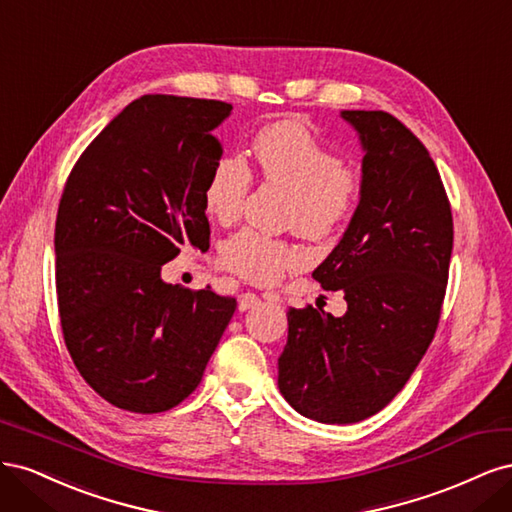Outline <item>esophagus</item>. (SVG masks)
Segmentation results:
<instances>
[{"instance_id": "34e87169", "label": "esophagus", "mask_w": 512, "mask_h": 512, "mask_svg": "<svg viewBox=\"0 0 512 512\" xmlns=\"http://www.w3.org/2000/svg\"><path fill=\"white\" fill-rule=\"evenodd\" d=\"M260 303V297L256 292H252V290H247V292H243L241 297H239V312H247V309H252V307H256Z\"/></svg>"}]
</instances>
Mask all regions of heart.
Here are the masks:
<instances>
[{"label":"heart","mask_w":512,"mask_h":512,"mask_svg":"<svg viewBox=\"0 0 512 512\" xmlns=\"http://www.w3.org/2000/svg\"><path fill=\"white\" fill-rule=\"evenodd\" d=\"M252 153L262 181L288 194L286 222L314 241L333 239L354 215L363 196V173L339 162L335 151L299 117L277 119L254 136ZM252 173L239 158H222L211 168L203 205L211 220H239ZM222 265L243 280L271 286L305 265V254L288 241L241 230L222 247Z\"/></svg>","instance_id":"obj_1"}]
</instances>
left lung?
Here are the masks:
<instances>
[{"label": "left lung", "instance_id": "8db88e82", "mask_svg": "<svg viewBox=\"0 0 512 512\" xmlns=\"http://www.w3.org/2000/svg\"><path fill=\"white\" fill-rule=\"evenodd\" d=\"M342 119L365 151L363 196L312 277L342 290L348 309L290 307L277 359L284 399L329 425L365 421L404 389L438 329L453 252L451 205L425 145L384 111Z\"/></svg>", "mask_w": 512, "mask_h": 512}]
</instances>
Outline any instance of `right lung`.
I'll list each match as a JSON object with an SVG mask.
<instances>
[{
  "instance_id": "right-lung-1",
  "label": "right lung",
  "mask_w": 512,
  "mask_h": 512,
  "mask_svg": "<svg viewBox=\"0 0 512 512\" xmlns=\"http://www.w3.org/2000/svg\"><path fill=\"white\" fill-rule=\"evenodd\" d=\"M220 100L130 102L74 164L55 222L61 331L85 382L138 414L175 408L203 380L237 301L166 284L181 247L205 252L203 190L230 115Z\"/></svg>"
}]
</instances>
